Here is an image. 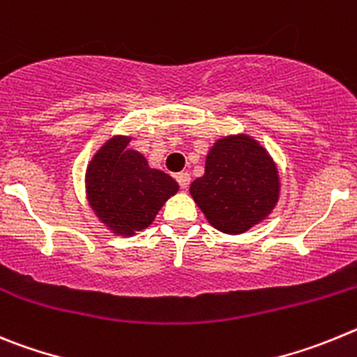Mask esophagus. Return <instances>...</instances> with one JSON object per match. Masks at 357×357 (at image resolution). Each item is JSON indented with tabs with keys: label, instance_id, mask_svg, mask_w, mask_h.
<instances>
[{
	"label": "esophagus",
	"instance_id": "1",
	"mask_svg": "<svg viewBox=\"0 0 357 357\" xmlns=\"http://www.w3.org/2000/svg\"><path fill=\"white\" fill-rule=\"evenodd\" d=\"M176 181H178V185L181 186L183 190H186L188 185H190V174L188 172H179V174H176Z\"/></svg>",
	"mask_w": 357,
	"mask_h": 357
}]
</instances>
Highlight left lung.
I'll return each mask as SVG.
<instances>
[{
	"label": "left lung",
	"mask_w": 357,
	"mask_h": 357,
	"mask_svg": "<svg viewBox=\"0 0 357 357\" xmlns=\"http://www.w3.org/2000/svg\"><path fill=\"white\" fill-rule=\"evenodd\" d=\"M190 194L215 229L245 233L274 210L279 199L275 163L247 135L217 140L206 156L204 176Z\"/></svg>",
	"instance_id": "left-lung-1"
}]
</instances>
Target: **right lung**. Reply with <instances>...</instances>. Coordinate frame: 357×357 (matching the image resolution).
<instances>
[{
	"mask_svg": "<svg viewBox=\"0 0 357 357\" xmlns=\"http://www.w3.org/2000/svg\"><path fill=\"white\" fill-rule=\"evenodd\" d=\"M128 144V137L108 140L89 163L85 183L89 204L99 220L115 234L130 236L155 220L179 186L169 174L151 169Z\"/></svg>",
	"mask_w": 357,
	"mask_h": 357,
	"instance_id": "add662e5",
	"label": "right lung"
}]
</instances>
